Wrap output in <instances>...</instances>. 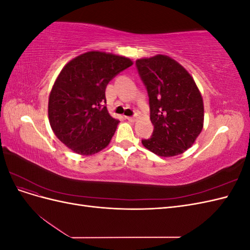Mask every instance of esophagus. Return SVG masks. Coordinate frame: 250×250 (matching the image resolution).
<instances>
[{
    "label": "esophagus",
    "mask_w": 250,
    "mask_h": 250,
    "mask_svg": "<svg viewBox=\"0 0 250 250\" xmlns=\"http://www.w3.org/2000/svg\"><path fill=\"white\" fill-rule=\"evenodd\" d=\"M126 119L129 121V122H134V121L137 120V117H126Z\"/></svg>",
    "instance_id": "34e87169"
}]
</instances>
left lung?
<instances>
[{
  "instance_id": "left-lung-1",
  "label": "left lung",
  "mask_w": 250,
  "mask_h": 250,
  "mask_svg": "<svg viewBox=\"0 0 250 250\" xmlns=\"http://www.w3.org/2000/svg\"><path fill=\"white\" fill-rule=\"evenodd\" d=\"M146 86L150 120L154 129L143 145L156 155L185 152L203 127V101L194 79L184 66L165 55L135 62Z\"/></svg>"
}]
</instances>
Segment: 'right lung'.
I'll use <instances>...</instances> for the list:
<instances>
[{
	"instance_id": "1",
	"label": "right lung",
	"mask_w": 250,
	"mask_h": 250,
	"mask_svg": "<svg viewBox=\"0 0 250 250\" xmlns=\"http://www.w3.org/2000/svg\"><path fill=\"white\" fill-rule=\"evenodd\" d=\"M131 65L129 58L92 51L63 67L52 87L48 107L50 125L59 141L82 155L108 145L120 121L105 106V89Z\"/></svg>"
}]
</instances>
